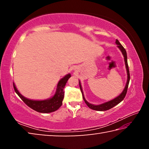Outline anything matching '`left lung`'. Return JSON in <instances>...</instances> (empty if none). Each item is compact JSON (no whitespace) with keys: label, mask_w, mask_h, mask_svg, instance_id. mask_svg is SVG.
<instances>
[{"label":"left lung","mask_w":149,"mask_h":149,"mask_svg":"<svg viewBox=\"0 0 149 149\" xmlns=\"http://www.w3.org/2000/svg\"><path fill=\"white\" fill-rule=\"evenodd\" d=\"M116 44L118 45L117 47H118V49H119L121 50V52H122L123 57H124V61H125V68H126V71H127V82H126L125 88L123 89L122 93H121V94L119 96H118L117 97H116L115 99L111 100H109V101L106 102L104 103H102V104L95 105V104H91V103H89V102H88L86 100V99H85L84 92H83L81 85V82H80V81L79 80V87H80L81 91V93H82L83 98H84V101H85V103H86V104L88 106V107H89L91 109H93L94 110H97V111H105V110H109V109H110V108H113L114 107H115L116 105L118 104L120 102H122V100H123V99L125 98V95H126V93H127L128 85H129V83H130V80L129 67H128V64H127V52H126V50H125V49L123 48L122 45L120 44V42H119V41H118V39L116 40Z\"/></svg>","instance_id":"1"}]
</instances>
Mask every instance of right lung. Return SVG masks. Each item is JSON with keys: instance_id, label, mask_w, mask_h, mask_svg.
I'll return each mask as SVG.
<instances>
[{"instance_id": "right-lung-1", "label": "right lung", "mask_w": 149, "mask_h": 149, "mask_svg": "<svg viewBox=\"0 0 149 149\" xmlns=\"http://www.w3.org/2000/svg\"><path fill=\"white\" fill-rule=\"evenodd\" d=\"M70 77H71V74H68L62 77L58 83L55 94L51 98L45 100H37L27 99L18 91L14 83H13V85L15 92L29 107L38 112L50 113L57 110L62 106L64 96V88Z\"/></svg>"}]
</instances>
